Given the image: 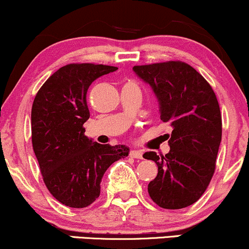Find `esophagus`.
I'll return each mask as SVG.
<instances>
[{"label": "esophagus", "mask_w": 249, "mask_h": 249, "mask_svg": "<svg viewBox=\"0 0 249 249\" xmlns=\"http://www.w3.org/2000/svg\"><path fill=\"white\" fill-rule=\"evenodd\" d=\"M130 155L134 159H142V152L138 151V149H132V151L130 152Z\"/></svg>", "instance_id": "obj_1"}]
</instances>
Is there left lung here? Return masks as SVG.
<instances>
[{"label":"left lung","instance_id":"left-lung-1","mask_svg":"<svg viewBox=\"0 0 249 249\" xmlns=\"http://www.w3.org/2000/svg\"><path fill=\"white\" fill-rule=\"evenodd\" d=\"M159 103L160 119L173 127L169 152H147L158 175L148 194L163 209L187 208L200 198L210 183L221 142L219 104L211 86L191 66L181 61L134 66Z\"/></svg>","mask_w":249,"mask_h":249}]
</instances>
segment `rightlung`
I'll use <instances>...</instances> for the list:
<instances>
[{
  "label": "right lung",
  "mask_w": 249,
  "mask_h": 249,
  "mask_svg": "<svg viewBox=\"0 0 249 249\" xmlns=\"http://www.w3.org/2000/svg\"><path fill=\"white\" fill-rule=\"evenodd\" d=\"M117 67L71 64L53 73L36 95L31 111L32 146L47 189L70 208L90 205L101 194L104 173L127 157L125 145H102L85 136L87 91Z\"/></svg>",
  "instance_id": "add662e5"
}]
</instances>
